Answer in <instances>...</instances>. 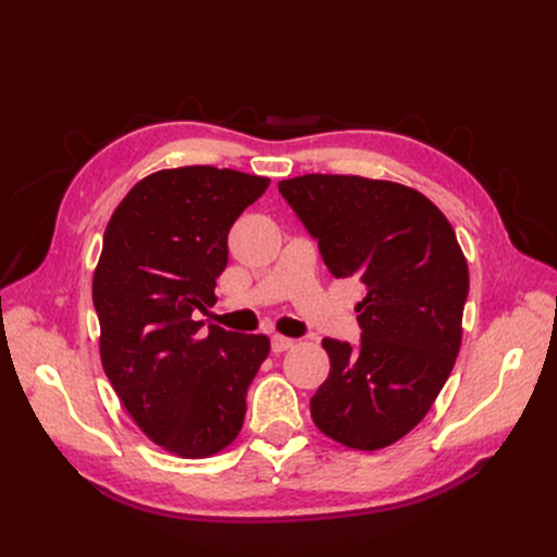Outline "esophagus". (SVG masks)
<instances>
[{
  "label": "esophagus",
  "instance_id": "34e87169",
  "mask_svg": "<svg viewBox=\"0 0 557 557\" xmlns=\"http://www.w3.org/2000/svg\"><path fill=\"white\" fill-rule=\"evenodd\" d=\"M297 342L290 339V336H281V334H274L272 336V350L274 352H283V350H290Z\"/></svg>",
  "mask_w": 557,
  "mask_h": 557
}]
</instances>
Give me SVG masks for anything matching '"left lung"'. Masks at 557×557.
<instances>
[{
  "instance_id": "8db88e82",
  "label": "left lung",
  "mask_w": 557,
  "mask_h": 557,
  "mask_svg": "<svg viewBox=\"0 0 557 557\" xmlns=\"http://www.w3.org/2000/svg\"><path fill=\"white\" fill-rule=\"evenodd\" d=\"M278 193L318 242L330 274L356 276L360 346L323 339L330 376L315 428L356 450L399 442L442 393L462 342L469 269L446 215L393 181L307 174Z\"/></svg>"
}]
</instances>
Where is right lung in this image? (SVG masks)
<instances>
[{
  "label": "right lung",
  "mask_w": 557,
  "mask_h": 557,
  "mask_svg": "<svg viewBox=\"0 0 557 557\" xmlns=\"http://www.w3.org/2000/svg\"><path fill=\"white\" fill-rule=\"evenodd\" d=\"M267 185L205 164L162 170L134 185L104 232L92 276L102 367L134 423L178 458H209L237 440L269 356L264 334H205L195 320L215 305L230 227Z\"/></svg>",
  "instance_id": "1"
}]
</instances>
